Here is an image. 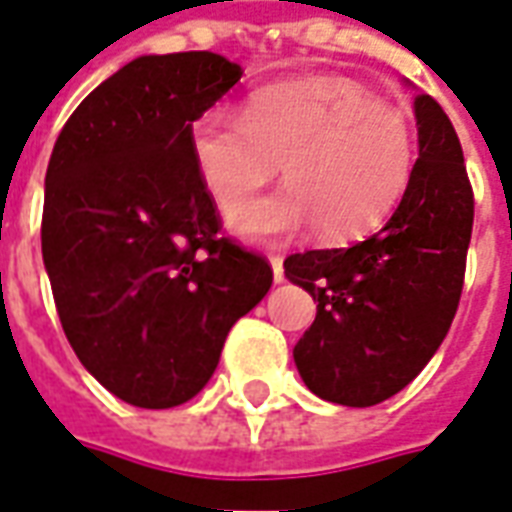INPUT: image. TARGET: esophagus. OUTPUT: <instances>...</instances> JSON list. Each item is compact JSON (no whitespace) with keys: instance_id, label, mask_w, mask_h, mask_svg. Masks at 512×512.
<instances>
[{"instance_id":"1","label":"esophagus","mask_w":512,"mask_h":512,"mask_svg":"<svg viewBox=\"0 0 512 512\" xmlns=\"http://www.w3.org/2000/svg\"><path fill=\"white\" fill-rule=\"evenodd\" d=\"M268 263H271V271H274V282H282L285 279V268H282V257L271 255L268 257Z\"/></svg>"}]
</instances>
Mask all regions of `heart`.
I'll return each mask as SVG.
<instances>
[{
    "mask_svg": "<svg viewBox=\"0 0 512 512\" xmlns=\"http://www.w3.org/2000/svg\"><path fill=\"white\" fill-rule=\"evenodd\" d=\"M191 156L205 189L233 208L268 186L285 164L288 189L230 213L235 233L277 238L318 227L351 241L403 200L417 142L403 112L348 79L263 87L244 115L211 109L191 126Z\"/></svg>",
    "mask_w": 512,
    "mask_h": 512,
    "instance_id": "obj_1",
    "label": "heart"
}]
</instances>
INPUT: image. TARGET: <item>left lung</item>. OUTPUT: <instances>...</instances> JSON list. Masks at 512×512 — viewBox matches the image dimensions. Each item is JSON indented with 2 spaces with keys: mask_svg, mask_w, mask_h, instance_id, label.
<instances>
[{
  "mask_svg": "<svg viewBox=\"0 0 512 512\" xmlns=\"http://www.w3.org/2000/svg\"><path fill=\"white\" fill-rule=\"evenodd\" d=\"M419 158L386 224L345 249L285 260V277L318 301L293 359L329 403L365 408L397 395L439 351L458 310L474 197L450 117L414 98Z\"/></svg>",
  "mask_w": 512,
  "mask_h": 512,
  "instance_id": "left-lung-1",
  "label": "left lung"
}]
</instances>
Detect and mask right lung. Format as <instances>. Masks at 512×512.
Returning <instances> with one entry per match:
<instances>
[{
    "mask_svg": "<svg viewBox=\"0 0 512 512\" xmlns=\"http://www.w3.org/2000/svg\"><path fill=\"white\" fill-rule=\"evenodd\" d=\"M213 51L136 57L76 106L46 169L43 263L87 373L139 408L208 384L271 266L224 238L191 123L238 79Z\"/></svg>",
    "mask_w": 512,
    "mask_h": 512,
    "instance_id": "1",
    "label": "right lung"
}]
</instances>
